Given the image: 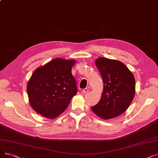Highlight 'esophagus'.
<instances>
[{
    "instance_id": "34e87169",
    "label": "esophagus",
    "mask_w": 158,
    "mask_h": 158,
    "mask_svg": "<svg viewBox=\"0 0 158 158\" xmlns=\"http://www.w3.org/2000/svg\"><path fill=\"white\" fill-rule=\"evenodd\" d=\"M88 91H89V89L87 88H84L83 90H82V93H83V94H86Z\"/></svg>"
}]
</instances>
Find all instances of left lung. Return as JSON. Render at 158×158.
I'll return each mask as SVG.
<instances>
[{
    "label": "left lung",
    "mask_w": 158,
    "mask_h": 158,
    "mask_svg": "<svg viewBox=\"0 0 158 158\" xmlns=\"http://www.w3.org/2000/svg\"><path fill=\"white\" fill-rule=\"evenodd\" d=\"M95 65L103 81V90L100 101L91 109L103 119L115 118L126 110L134 98V77L119 60L100 57Z\"/></svg>",
    "instance_id": "1"
}]
</instances>
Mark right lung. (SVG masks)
Wrapping results in <instances>:
<instances>
[{"label": "right lung", "mask_w": 158, "mask_h": 158, "mask_svg": "<svg viewBox=\"0 0 158 158\" xmlns=\"http://www.w3.org/2000/svg\"><path fill=\"white\" fill-rule=\"evenodd\" d=\"M73 59L56 58L34 71L27 85L32 108L44 118L54 119L62 114L77 94L72 74Z\"/></svg>", "instance_id": "right-lung-1"}]
</instances>
